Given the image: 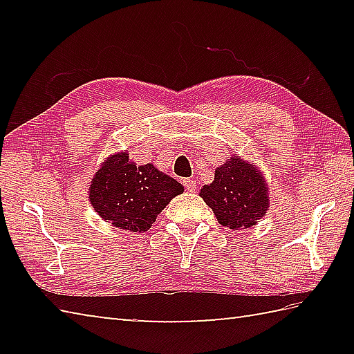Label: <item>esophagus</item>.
I'll use <instances>...</instances> for the list:
<instances>
[{
	"mask_svg": "<svg viewBox=\"0 0 354 354\" xmlns=\"http://www.w3.org/2000/svg\"><path fill=\"white\" fill-rule=\"evenodd\" d=\"M183 183H184V187L187 189L189 192H195L196 190V184H195L194 179H185V181H183Z\"/></svg>",
	"mask_w": 354,
	"mask_h": 354,
	"instance_id": "1",
	"label": "esophagus"
}]
</instances>
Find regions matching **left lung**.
<instances>
[{
    "instance_id": "left-lung-1",
    "label": "left lung",
    "mask_w": 354,
    "mask_h": 354,
    "mask_svg": "<svg viewBox=\"0 0 354 354\" xmlns=\"http://www.w3.org/2000/svg\"><path fill=\"white\" fill-rule=\"evenodd\" d=\"M200 196L218 223L230 230L254 226L270 207L268 187L261 170L239 156L217 167L214 181L203 185Z\"/></svg>"
}]
</instances>
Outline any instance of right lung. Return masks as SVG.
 I'll use <instances>...</instances> for the list:
<instances>
[{
    "label": "right lung",
    "instance_id": "1",
    "mask_svg": "<svg viewBox=\"0 0 354 354\" xmlns=\"http://www.w3.org/2000/svg\"><path fill=\"white\" fill-rule=\"evenodd\" d=\"M176 179L153 164L139 165L127 151L111 154L95 173L88 200L103 220L124 231L145 232L164 207L183 194Z\"/></svg>",
    "mask_w": 354,
    "mask_h": 354
}]
</instances>
